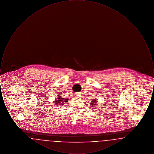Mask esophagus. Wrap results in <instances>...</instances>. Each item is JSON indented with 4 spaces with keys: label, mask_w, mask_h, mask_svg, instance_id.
I'll return each instance as SVG.
<instances>
[{
    "label": "esophagus",
    "mask_w": 154,
    "mask_h": 154,
    "mask_svg": "<svg viewBox=\"0 0 154 154\" xmlns=\"http://www.w3.org/2000/svg\"><path fill=\"white\" fill-rule=\"evenodd\" d=\"M75 96L77 97H80L81 94H75Z\"/></svg>",
    "instance_id": "1"
}]
</instances>
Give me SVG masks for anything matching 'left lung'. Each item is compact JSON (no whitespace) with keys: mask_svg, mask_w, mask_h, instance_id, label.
Masks as SVG:
<instances>
[{"mask_svg":"<svg viewBox=\"0 0 154 154\" xmlns=\"http://www.w3.org/2000/svg\"><path fill=\"white\" fill-rule=\"evenodd\" d=\"M97 100L96 99H94V100H92V101H91V103L90 104H91V106H92V107H95L96 106L95 104H97Z\"/></svg>","mask_w":154,"mask_h":154,"instance_id":"obj_1","label":"left lung"}]
</instances>
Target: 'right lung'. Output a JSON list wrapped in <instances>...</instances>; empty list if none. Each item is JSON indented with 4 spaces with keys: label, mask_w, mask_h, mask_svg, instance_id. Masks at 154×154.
<instances>
[{
    "label": "right lung",
    "mask_w": 154,
    "mask_h": 154,
    "mask_svg": "<svg viewBox=\"0 0 154 154\" xmlns=\"http://www.w3.org/2000/svg\"><path fill=\"white\" fill-rule=\"evenodd\" d=\"M68 100H69L68 98H63V97L58 95V98L57 99H55V100L54 101V103L57 106H58V105L62 106V105H63V104H65L64 102H66Z\"/></svg>",
    "instance_id": "right-lung-1"
}]
</instances>
